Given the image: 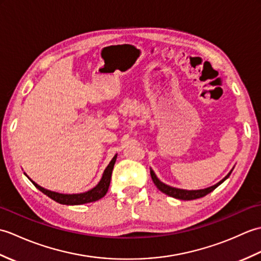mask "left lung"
I'll use <instances>...</instances> for the list:
<instances>
[{
    "instance_id": "1",
    "label": "left lung",
    "mask_w": 261,
    "mask_h": 261,
    "mask_svg": "<svg viewBox=\"0 0 261 261\" xmlns=\"http://www.w3.org/2000/svg\"><path fill=\"white\" fill-rule=\"evenodd\" d=\"M232 170H233V168H232L229 171V174L226 175L223 179H221L219 182H216L215 185L206 187V188H203V190H192V191L182 190V188H176V187H173V186H169L167 184H165V182H163L162 180L158 178V177L156 176V174H154V171L151 168H150V175H151V178H152L153 184L157 186V188H158L159 191H162L164 194H166V195L171 196V197H174V198L184 199V201H191V199L201 198V197H203L205 195H207L208 193L213 192L216 187L222 184V182L225 179L229 178V176L231 175Z\"/></svg>"
}]
</instances>
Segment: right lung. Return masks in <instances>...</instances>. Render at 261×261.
<instances>
[{"mask_svg":"<svg viewBox=\"0 0 261 261\" xmlns=\"http://www.w3.org/2000/svg\"><path fill=\"white\" fill-rule=\"evenodd\" d=\"M116 157H118V153L111 160L110 164L108 165V167L105 168L104 173L102 175V178L97 182L96 186H94L92 190L84 192V193H79V194H63V193H58V192H54V191H49L47 188H43L40 185H38L36 181H33L29 176H28L25 173V176L31 180V182L35 185L39 191L42 192L45 195L48 197H50L54 199L55 202H57L59 204H64V205H81V204H86V203H91V202H95L98 201L99 198H102L105 196V194L108 193L109 186H110V181H111V176H112V170L114 167Z\"/></svg>","mask_w":261,"mask_h":261,"instance_id":"obj_1","label":"right lung"}]
</instances>
